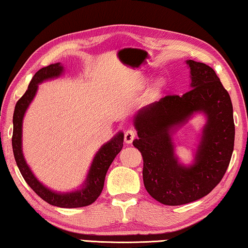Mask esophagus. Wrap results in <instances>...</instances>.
<instances>
[{
  "label": "esophagus",
  "instance_id": "1",
  "mask_svg": "<svg viewBox=\"0 0 248 248\" xmlns=\"http://www.w3.org/2000/svg\"><path fill=\"white\" fill-rule=\"evenodd\" d=\"M136 137H137V132L132 129H128L127 131L124 132V142L125 143L130 144L134 139H136Z\"/></svg>",
  "mask_w": 248,
  "mask_h": 248
}]
</instances>
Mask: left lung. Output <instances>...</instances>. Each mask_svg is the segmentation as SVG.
<instances>
[{"mask_svg": "<svg viewBox=\"0 0 248 248\" xmlns=\"http://www.w3.org/2000/svg\"><path fill=\"white\" fill-rule=\"evenodd\" d=\"M190 91L169 95L143 107L133 118L143 157L146 191L158 202L180 205L207 196L221 182L234 149L233 106L215 70L187 60ZM196 113L206 117L194 162L184 166L175 155L173 134Z\"/></svg>", "mask_w": 248, "mask_h": 248, "instance_id": "obj_1", "label": "left lung"}]
</instances>
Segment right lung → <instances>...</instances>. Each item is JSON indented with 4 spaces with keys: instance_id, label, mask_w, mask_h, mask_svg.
Returning a JSON list of instances; mask_svg holds the SVG:
<instances>
[{
    "instance_id": "right-lung-1",
    "label": "right lung",
    "mask_w": 248,
    "mask_h": 248,
    "mask_svg": "<svg viewBox=\"0 0 248 248\" xmlns=\"http://www.w3.org/2000/svg\"><path fill=\"white\" fill-rule=\"evenodd\" d=\"M64 73V66L60 62L50 64L40 69L29 83L27 91L16 103L13 115V145L14 157L16 164L19 169L20 174L26 180L28 186L38 195L41 199L51 205L60 208H79L86 207L94 202L102 194L104 188L105 177L109 166L114 161L124 146V133L118 132L100 146V149L95 154L86 178L79 188L68 192H59L51 190L50 188L40 182L32 173L31 167L27 164L23 153V120L26 114L29 105L35 98L38 91V85L45 81L52 78H58Z\"/></svg>"
}]
</instances>
